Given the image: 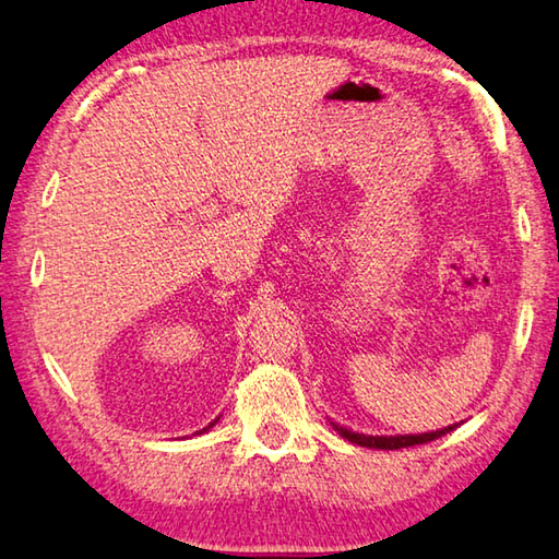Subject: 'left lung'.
<instances>
[{"mask_svg":"<svg viewBox=\"0 0 559 559\" xmlns=\"http://www.w3.org/2000/svg\"><path fill=\"white\" fill-rule=\"evenodd\" d=\"M334 428L346 438V441H352L356 445L379 448V451H399V448L436 441V438L451 433L455 426H448V428H441V431H431V433H418V436H411V433L408 436H364V433H354V431H349V428H342V426H334Z\"/></svg>","mask_w":559,"mask_h":559,"instance_id":"obj_1","label":"left lung"}]
</instances>
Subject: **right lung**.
Returning a JSON list of instances; mask_svg holds the SVG:
<instances>
[{
  "mask_svg": "<svg viewBox=\"0 0 559 559\" xmlns=\"http://www.w3.org/2000/svg\"><path fill=\"white\" fill-rule=\"evenodd\" d=\"M210 426H213V424H210ZM205 431H207V428H205Z\"/></svg>",
  "mask_w": 559,
  "mask_h": 559,
  "instance_id": "right-lung-1",
  "label": "right lung"
}]
</instances>
